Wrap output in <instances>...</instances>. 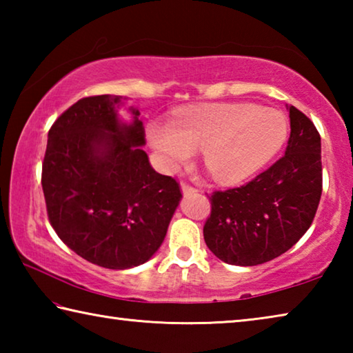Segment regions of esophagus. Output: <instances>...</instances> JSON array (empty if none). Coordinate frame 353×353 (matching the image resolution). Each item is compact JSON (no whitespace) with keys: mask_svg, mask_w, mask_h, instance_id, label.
Here are the masks:
<instances>
[{"mask_svg":"<svg viewBox=\"0 0 353 353\" xmlns=\"http://www.w3.org/2000/svg\"><path fill=\"white\" fill-rule=\"evenodd\" d=\"M181 190H182V193L183 194H190V193H196V188H193V187H190V185H187V183H182L181 185Z\"/></svg>","mask_w":353,"mask_h":353,"instance_id":"esophagus-1","label":"esophagus"}]
</instances>
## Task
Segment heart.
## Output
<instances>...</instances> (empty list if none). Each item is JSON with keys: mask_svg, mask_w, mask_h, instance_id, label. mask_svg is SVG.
<instances>
[{"mask_svg": "<svg viewBox=\"0 0 353 353\" xmlns=\"http://www.w3.org/2000/svg\"><path fill=\"white\" fill-rule=\"evenodd\" d=\"M286 132L285 118L277 110L248 103H213L177 112L170 123H149L146 137L170 171L187 165L194 151H201L214 181L232 185L270 162Z\"/></svg>", "mask_w": 353, "mask_h": 353, "instance_id": "obj_1", "label": "heart"}]
</instances>
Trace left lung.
<instances>
[{
    "mask_svg": "<svg viewBox=\"0 0 353 353\" xmlns=\"http://www.w3.org/2000/svg\"><path fill=\"white\" fill-rule=\"evenodd\" d=\"M290 112L285 155L240 188L214 191L204 225L207 248L221 261L256 266L285 254L312 225L322 193L321 137L297 110Z\"/></svg>",
    "mask_w": 353,
    "mask_h": 353,
    "instance_id": "1",
    "label": "left lung"
}]
</instances>
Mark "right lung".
I'll use <instances>...</instances> for the list:
<instances>
[{
  "instance_id": "obj_1",
  "label": "right lung",
  "mask_w": 353,
  "mask_h": 353,
  "mask_svg": "<svg viewBox=\"0 0 353 353\" xmlns=\"http://www.w3.org/2000/svg\"><path fill=\"white\" fill-rule=\"evenodd\" d=\"M126 98L79 99L48 132L41 187L52 229L77 255L107 270L146 263L182 199L174 179L149 163L140 112Z\"/></svg>"
}]
</instances>
